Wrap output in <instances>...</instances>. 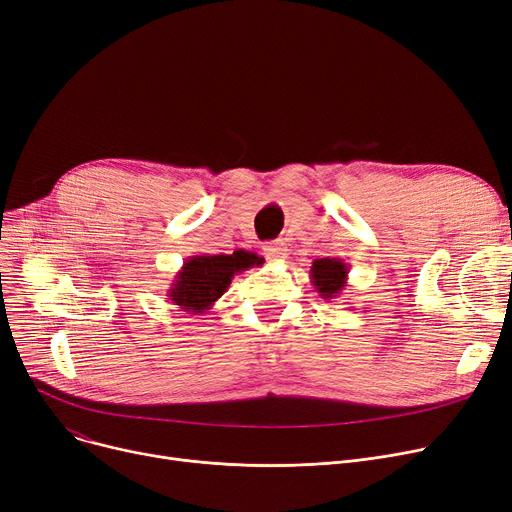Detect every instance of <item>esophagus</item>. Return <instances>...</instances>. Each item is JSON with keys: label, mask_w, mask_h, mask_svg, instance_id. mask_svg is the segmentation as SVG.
<instances>
[{"label": "esophagus", "mask_w": 512, "mask_h": 512, "mask_svg": "<svg viewBox=\"0 0 512 512\" xmlns=\"http://www.w3.org/2000/svg\"><path fill=\"white\" fill-rule=\"evenodd\" d=\"M263 251H265V255L270 257V259H280V257L286 255V245H284L282 240H274V242H267V245L263 247Z\"/></svg>", "instance_id": "esophagus-1"}]
</instances>
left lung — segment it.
Returning <instances> with one entry per match:
<instances>
[{
  "mask_svg": "<svg viewBox=\"0 0 512 512\" xmlns=\"http://www.w3.org/2000/svg\"><path fill=\"white\" fill-rule=\"evenodd\" d=\"M311 282L321 299L332 301L344 290L348 280V265L342 259H315L311 265Z\"/></svg>",
  "mask_w": 512,
  "mask_h": 512,
  "instance_id": "8db88e82",
  "label": "left lung"
}]
</instances>
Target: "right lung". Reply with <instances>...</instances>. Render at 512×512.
Returning a JSON list of instances; mask_svg holds the SVG:
<instances>
[{
  "mask_svg": "<svg viewBox=\"0 0 512 512\" xmlns=\"http://www.w3.org/2000/svg\"><path fill=\"white\" fill-rule=\"evenodd\" d=\"M255 265H263V257L242 249L232 255H193L174 276L168 297L182 311L199 315L213 307L236 274Z\"/></svg>",
  "mask_w": 512,
  "mask_h": 512,
  "instance_id": "obj_1",
  "label": "right lung"
}]
</instances>
